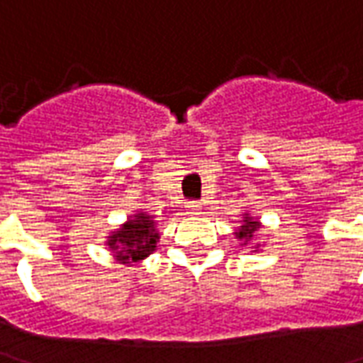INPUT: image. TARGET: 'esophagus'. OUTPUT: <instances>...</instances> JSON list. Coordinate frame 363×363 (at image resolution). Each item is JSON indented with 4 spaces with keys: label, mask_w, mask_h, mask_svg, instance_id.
<instances>
[{
    "label": "esophagus",
    "mask_w": 363,
    "mask_h": 363,
    "mask_svg": "<svg viewBox=\"0 0 363 363\" xmlns=\"http://www.w3.org/2000/svg\"><path fill=\"white\" fill-rule=\"evenodd\" d=\"M184 206H186V213L191 214V216H196V214L202 213V204H201V202H186Z\"/></svg>",
    "instance_id": "esophagus-1"
}]
</instances>
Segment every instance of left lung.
<instances>
[{
	"label": "left lung",
	"mask_w": 363,
	"mask_h": 363,
	"mask_svg": "<svg viewBox=\"0 0 363 363\" xmlns=\"http://www.w3.org/2000/svg\"><path fill=\"white\" fill-rule=\"evenodd\" d=\"M260 226H262V223H260L258 218H254L250 213H244L242 220H240V226L234 230V236L238 238L240 246H250V248H252V252L260 250V244L252 242L256 233L260 230Z\"/></svg>",
	"instance_id": "left-lung-1"
}]
</instances>
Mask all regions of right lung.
Listing matches in <instances>:
<instances>
[{"mask_svg": "<svg viewBox=\"0 0 363 363\" xmlns=\"http://www.w3.org/2000/svg\"><path fill=\"white\" fill-rule=\"evenodd\" d=\"M161 233L157 228L155 218L145 211L130 214L117 230L107 236V248L119 264L130 266L140 262L157 250V242Z\"/></svg>", "mask_w": 363, "mask_h": 363, "instance_id": "right-lung-1", "label": "right lung"}]
</instances>
